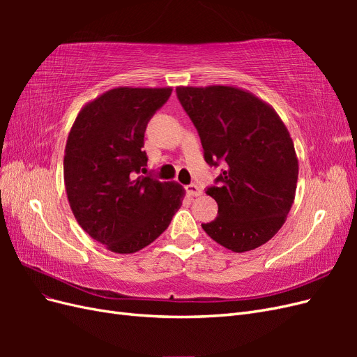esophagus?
Returning <instances> with one entry per match:
<instances>
[{
	"instance_id": "obj_1",
	"label": "esophagus",
	"mask_w": 357,
	"mask_h": 357,
	"mask_svg": "<svg viewBox=\"0 0 357 357\" xmlns=\"http://www.w3.org/2000/svg\"><path fill=\"white\" fill-rule=\"evenodd\" d=\"M186 192H188V195H190V197H199L202 193L201 188L198 185H193V183H192V185L186 186Z\"/></svg>"
}]
</instances>
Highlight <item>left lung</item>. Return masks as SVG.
Returning <instances> with one entry per match:
<instances>
[{"label":"left lung","instance_id":"obj_1","mask_svg":"<svg viewBox=\"0 0 357 357\" xmlns=\"http://www.w3.org/2000/svg\"><path fill=\"white\" fill-rule=\"evenodd\" d=\"M176 92L207 164L225 165L220 185L205 192L219 214L202 229L228 250H255L280 231L295 199L299 165L287 128L273 105L236 86H177Z\"/></svg>","mask_w":357,"mask_h":357}]
</instances>
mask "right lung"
I'll use <instances>...</instances> for the list:
<instances>
[{"label": "right lung", "instance_id": "obj_1", "mask_svg": "<svg viewBox=\"0 0 357 357\" xmlns=\"http://www.w3.org/2000/svg\"><path fill=\"white\" fill-rule=\"evenodd\" d=\"M171 88L121 86L86 102L70 129L63 181L75 220L107 250L129 255L164 232L186 190L139 176L147 122Z\"/></svg>", "mask_w": 357, "mask_h": 357}]
</instances>
